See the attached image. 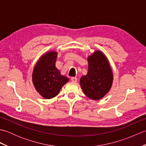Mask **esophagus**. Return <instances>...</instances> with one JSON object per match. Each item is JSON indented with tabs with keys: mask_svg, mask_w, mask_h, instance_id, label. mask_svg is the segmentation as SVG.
Returning <instances> with one entry per match:
<instances>
[{
	"mask_svg": "<svg viewBox=\"0 0 146 146\" xmlns=\"http://www.w3.org/2000/svg\"><path fill=\"white\" fill-rule=\"evenodd\" d=\"M71 82H73V83H76L77 82V78L76 77H72V78H71Z\"/></svg>",
	"mask_w": 146,
	"mask_h": 146,
	"instance_id": "obj_1",
	"label": "esophagus"
}]
</instances>
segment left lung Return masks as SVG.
I'll use <instances>...</instances> for the list:
<instances>
[{
  "instance_id": "1",
  "label": "left lung",
  "mask_w": 146,
  "mask_h": 146,
  "mask_svg": "<svg viewBox=\"0 0 146 146\" xmlns=\"http://www.w3.org/2000/svg\"><path fill=\"white\" fill-rule=\"evenodd\" d=\"M88 70L80 78V85L88 98L98 100L110 91L113 83V73L107 58L100 51L88 57Z\"/></svg>"
}]
</instances>
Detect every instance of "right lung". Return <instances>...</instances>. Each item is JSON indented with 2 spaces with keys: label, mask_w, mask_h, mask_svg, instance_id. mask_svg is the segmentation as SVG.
Segmentation results:
<instances>
[{
  "label": "right lung",
  "mask_w": 146,
  "mask_h": 146,
  "mask_svg": "<svg viewBox=\"0 0 146 146\" xmlns=\"http://www.w3.org/2000/svg\"><path fill=\"white\" fill-rule=\"evenodd\" d=\"M58 52L50 51L41 56L37 62L32 75L34 86L39 94L45 99L56 96L69 78L61 75L56 67Z\"/></svg>",
  "instance_id": "obj_1"
}]
</instances>
